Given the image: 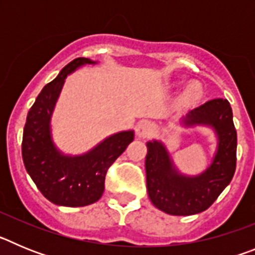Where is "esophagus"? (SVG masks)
Wrapping results in <instances>:
<instances>
[{"label": "esophagus", "mask_w": 255, "mask_h": 255, "mask_svg": "<svg viewBox=\"0 0 255 255\" xmlns=\"http://www.w3.org/2000/svg\"><path fill=\"white\" fill-rule=\"evenodd\" d=\"M135 131H136V135H138L139 138H148V136H150V135L153 134V131H154V126H153V124L149 123V121L144 120L138 123Z\"/></svg>", "instance_id": "1"}]
</instances>
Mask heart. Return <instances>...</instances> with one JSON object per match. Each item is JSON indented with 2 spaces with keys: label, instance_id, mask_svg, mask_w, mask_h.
<instances>
[{
  "label": "heart",
  "instance_id": "obj_1",
  "mask_svg": "<svg viewBox=\"0 0 255 255\" xmlns=\"http://www.w3.org/2000/svg\"><path fill=\"white\" fill-rule=\"evenodd\" d=\"M188 94L189 96H195V94H197V89H195L194 87H191V88H189V91H188Z\"/></svg>",
  "mask_w": 255,
  "mask_h": 255
}]
</instances>
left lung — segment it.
<instances>
[{"label": "left lung", "instance_id": "left-lung-1", "mask_svg": "<svg viewBox=\"0 0 255 255\" xmlns=\"http://www.w3.org/2000/svg\"><path fill=\"white\" fill-rule=\"evenodd\" d=\"M186 126L207 125L217 134L213 162L198 176H185L173 166L161 141H148L145 157L147 189L152 203L173 216L197 215L213 204L233 180L236 168V130L229 101L216 98L191 110L184 119Z\"/></svg>", "mask_w": 255, "mask_h": 255}]
</instances>
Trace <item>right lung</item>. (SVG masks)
Instances as JSON below:
<instances>
[{"label": "right lung", "instance_id": "add662e5", "mask_svg": "<svg viewBox=\"0 0 255 255\" xmlns=\"http://www.w3.org/2000/svg\"><path fill=\"white\" fill-rule=\"evenodd\" d=\"M85 64L96 62L78 57L61 70L38 94L24 126L21 153L26 171L40 193L57 206L84 207L100 199L107 170L134 140L129 130L108 136L82 155H65L56 148L49 126L52 111L66 76Z\"/></svg>", "mask_w": 255, "mask_h": 255}]
</instances>
